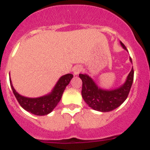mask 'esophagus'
Wrapping results in <instances>:
<instances>
[{"instance_id":"1","label":"esophagus","mask_w":150,"mask_h":150,"mask_svg":"<svg viewBox=\"0 0 150 150\" xmlns=\"http://www.w3.org/2000/svg\"><path fill=\"white\" fill-rule=\"evenodd\" d=\"M73 71H74V75H78L79 73H81L82 71H83V67L79 65L75 66V67H74V70H73Z\"/></svg>"}]
</instances>
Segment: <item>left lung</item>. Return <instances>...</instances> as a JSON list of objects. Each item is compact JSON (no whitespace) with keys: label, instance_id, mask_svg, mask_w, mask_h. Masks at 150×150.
<instances>
[{"label":"left lung","instance_id":"1","mask_svg":"<svg viewBox=\"0 0 150 150\" xmlns=\"http://www.w3.org/2000/svg\"><path fill=\"white\" fill-rule=\"evenodd\" d=\"M122 46L126 47L122 42ZM130 61L132 62V59ZM79 78L83 81L82 96L86 104L95 110L110 112L120 107L128 98L134 80V69L128 74L126 81L120 88L114 90H104L99 88L87 74H79Z\"/></svg>","mask_w":150,"mask_h":150}]
</instances>
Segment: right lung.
Wrapping results in <instances>:
<instances>
[{"label": "right lung", "instance_id": "right-lung-1", "mask_svg": "<svg viewBox=\"0 0 150 150\" xmlns=\"http://www.w3.org/2000/svg\"><path fill=\"white\" fill-rule=\"evenodd\" d=\"M73 76L74 75L71 74L64 75L59 79V81L57 82L55 86L54 87L51 93L45 96L36 98H26L18 94V92H16L13 88L10 79V82L13 94L18 100V104H20L23 109L37 116H44L51 112L56 107L58 103L60 101L62 98V94L65 89L66 86L69 84Z\"/></svg>", "mask_w": 150, "mask_h": 150}]
</instances>
